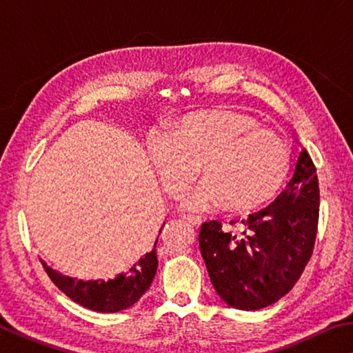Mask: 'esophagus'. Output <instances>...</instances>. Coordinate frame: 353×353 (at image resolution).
<instances>
[{
    "instance_id": "esophagus-1",
    "label": "esophagus",
    "mask_w": 353,
    "mask_h": 353,
    "mask_svg": "<svg viewBox=\"0 0 353 353\" xmlns=\"http://www.w3.org/2000/svg\"><path fill=\"white\" fill-rule=\"evenodd\" d=\"M182 219L185 221V223H188L194 227H199L202 223V219L199 216H194V214H183Z\"/></svg>"
}]
</instances>
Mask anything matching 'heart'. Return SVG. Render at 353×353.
<instances>
[{
	"mask_svg": "<svg viewBox=\"0 0 353 353\" xmlns=\"http://www.w3.org/2000/svg\"><path fill=\"white\" fill-rule=\"evenodd\" d=\"M152 176L188 210H207L221 202L224 210L248 212L277 193L290 170L291 151L283 137L259 126L255 118L230 109H208L183 115L146 143ZM196 168H194V165Z\"/></svg>",
	"mask_w": 353,
	"mask_h": 353,
	"instance_id": "b5f03b06",
	"label": "heart"
}]
</instances>
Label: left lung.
<instances>
[{"label":"left lung","instance_id":"obj_1","mask_svg":"<svg viewBox=\"0 0 353 353\" xmlns=\"http://www.w3.org/2000/svg\"><path fill=\"white\" fill-rule=\"evenodd\" d=\"M318 221V174L302 151L285 190L241 221L240 230H224L219 221L201 225V254L219 297L238 310H260L282 299L312 259Z\"/></svg>","mask_w":353,"mask_h":353}]
</instances>
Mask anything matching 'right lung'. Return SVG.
<instances>
[{
	"label": "right lung",
	"mask_w": 353,
	"mask_h": 353,
	"mask_svg": "<svg viewBox=\"0 0 353 353\" xmlns=\"http://www.w3.org/2000/svg\"><path fill=\"white\" fill-rule=\"evenodd\" d=\"M160 232H162V229H160ZM157 241L159 236L154 243L151 252H148L143 259L134 263L126 272H121L119 276L107 280V282L105 280L83 282V280L62 276V274L48 268L45 263L43 268L48 277L52 280V283L79 305L99 313L121 312V310H126L132 307L135 302H139V299L151 286L159 265L157 252H155Z\"/></svg>",
	"instance_id": "add662e5"
}]
</instances>
